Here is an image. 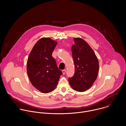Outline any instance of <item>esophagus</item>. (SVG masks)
<instances>
[{
	"label": "esophagus",
	"mask_w": 126,
	"mask_h": 126,
	"mask_svg": "<svg viewBox=\"0 0 126 126\" xmlns=\"http://www.w3.org/2000/svg\"><path fill=\"white\" fill-rule=\"evenodd\" d=\"M62 72H63V74L64 75V74H65V73H66V70H65V69H64V70H63L62 71Z\"/></svg>",
	"instance_id": "esophagus-1"
}]
</instances>
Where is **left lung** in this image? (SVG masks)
Returning a JSON list of instances; mask_svg holds the SVG:
<instances>
[{
	"instance_id": "obj_1",
	"label": "left lung",
	"mask_w": 126,
	"mask_h": 126,
	"mask_svg": "<svg viewBox=\"0 0 126 126\" xmlns=\"http://www.w3.org/2000/svg\"><path fill=\"white\" fill-rule=\"evenodd\" d=\"M72 57L75 73L68 81L72 88L82 92L89 89L97 78L99 70L98 59L88 44L80 38H74Z\"/></svg>"
}]
</instances>
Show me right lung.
Returning <instances> with one entry per match:
<instances>
[{
	"instance_id": "add662e5",
	"label": "right lung",
	"mask_w": 126,
	"mask_h": 126,
	"mask_svg": "<svg viewBox=\"0 0 126 126\" xmlns=\"http://www.w3.org/2000/svg\"><path fill=\"white\" fill-rule=\"evenodd\" d=\"M57 44L49 38H42L35 44L28 59L29 79L32 85L43 93L53 91L63 74L52 56Z\"/></svg>"
}]
</instances>
